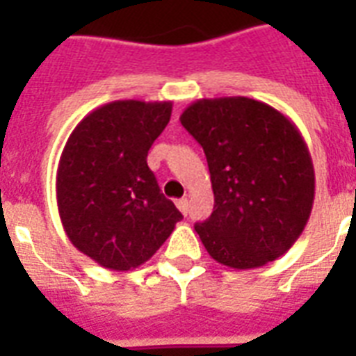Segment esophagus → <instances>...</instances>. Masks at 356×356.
I'll list each match as a JSON object with an SVG mask.
<instances>
[{
  "mask_svg": "<svg viewBox=\"0 0 356 356\" xmlns=\"http://www.w3.org/2000/svg\"><path fill=\"white\" fill-rule=\"evenodd\" d=\"M175 205H177V209L183 212V214H186V212H188V200H186V197L175 201Z\"/></svg>",
  "mask_w": 356,
  "mask_h": 356,
  "instance_id": "1",
  "label": "esophagus"
}]
</instances>
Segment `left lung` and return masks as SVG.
Returning a JSON list of instances; mask_svg holds the SVG:
<instances>
[{
	"label": "left lung",
	"instance_id": "8db88e82",
	"mask_svg": "<svg viewBox=\"0 0 356 356\" xmlns=\"http://www.w3.org/2000/svg\"><path fill=\"white\" fill-rule=\"evenodd\" d=\"M181 123L203 147L211 172L214 211L194 225L209 254L251 270L286 253L314 203V166L298 127L242 96L197 99Z\"/></svg>",
	"mask_w": 356,
	"mask_h": 356
}]
</instances>
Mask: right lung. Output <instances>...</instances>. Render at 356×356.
<instances>
[{"label":"right lung","mask_w":356,"mask_h":356,"mask_svg":"<svg viewBox=\"0 0 356 356\" xmlns=\"http://www.w3.org/2000/svg\"><path fill=\"white\" fill-rule=\"evenodd\" d=\"M170 116L172 102L107 103L86 114L64 145L60 222L70 242L103 268H138L183 220L145 161Z\"/></svg>","instance_id":"1"}]
</instances>
